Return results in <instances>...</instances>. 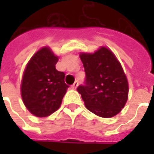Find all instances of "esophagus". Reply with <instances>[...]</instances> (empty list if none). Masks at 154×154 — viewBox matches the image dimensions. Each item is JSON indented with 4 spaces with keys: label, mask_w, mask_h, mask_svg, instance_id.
Wrapping results in <instances>:
<instances>
[{
    "label": "esophagus",
    "mask_w": 154,
    "mask_h": 154,
    "mask_svg": "<svg viewBox=\"0 0 154 154\" xmlns=\"http://www.w3.org/2000/svg\"><path fill=\"white\" fill-rule=\"evenodd\" d=\"M77 86H78V82H77V81H76V82H74V83L72 85V89H77Z\"/></svg>",
    "instance_id": "34e87169"
}]
</instances>
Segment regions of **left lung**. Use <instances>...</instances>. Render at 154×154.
I'll use <instances>...</instances> for the list:
<instances>
[{
    "instance_id": "obj_1",
    "label": "left lung",
    "mask_w": 154,
    "mask_h": 154,
    "mask_svg": "<svg viewBox=\"0 0 154 154\" xmlns=\"http://www.w3.org/2000/svg\"><path fill=\"white\" fill-rule=\"evenodd\" d=\"M86 80L77 87L87 110L95 115L110 118L122 110L128 100L129 85L121 64L106 47L94 54L82 53Z\"/></svg>"
}]
</instances>
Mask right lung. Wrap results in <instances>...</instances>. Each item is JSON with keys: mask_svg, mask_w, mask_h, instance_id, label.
Instances as JSON below:
<instances>
[{"mask_svg": "<svg viewBox=\"0 0 154 154\" xmlns=\"http://www.w3.org/2000/svg\"><path fill=\"white\" fill-rule=\"evenodd\" d=\"M58 57L49 48L36 52L26 65L21 82V97L29 111L46 117L60 107L67 87L65 74L56 69Z\"/></svg>", "mask_w": 154, "mask_h": 154, "instance_id": "add662e5", "label": "right lung"}]
</instances>
